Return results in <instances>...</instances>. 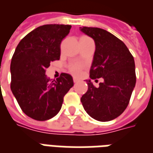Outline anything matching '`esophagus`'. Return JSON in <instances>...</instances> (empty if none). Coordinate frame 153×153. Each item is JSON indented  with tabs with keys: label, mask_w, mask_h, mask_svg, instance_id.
<instances>
[{
	"label": "esophagus",
	"mask_w": 153,
	"mask_h": 153,
	"mask_svg": "<svg viewBox=\"0 0 153 153\" xmlns=\"http://www.w3.org/2000/svg\"><path fill=\"white\" fill-rule=\"evenodd\" d=\"M78 81H79V80H78L77 78L73 77V82H74V83H77Z\"/></svg>",
	"instance_id": "obj_1"
}]
</instances>
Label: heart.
Masks as SVG:
<instances>
[{
	"label": "heart",
	"mask_w": 153,
	"mask_h": 153,
	"mask_svg": "<svg viewBox=\"0 0 153 153\" xmlns=\"http://www.w3.org/2000/svg\"><path fill=\"white\" fill-rule=\"evenodd\" d=\"M82 68H83V66L81 65V64H74V65H72V67H71L70 71L74 75H78V74L81 73Z\"/></svg>",
	"instance_id": "obj_1"
}]
</instances>
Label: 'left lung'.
<instances>
[{
  "mask_svg": "<svg viewBox=\"0 0 153 153\" xmlns=\"http://www.w3.org/2000/svg\"><path fill=\"white\" fill-rule=\"evenodd\" d=\"M81 30L91 37L96 46L89 76L104 80L97 88L90 80L86 81L88 90L81 102L93 119L111 121L129 104L136 82L134 58L124 42L105 30L83 26Z\"/></svg>",
  "mask_w": 153,
  "mask_h": 153,
  "instance_id": "left-lung-1",
  "label": "left lung"
}]
</instances>
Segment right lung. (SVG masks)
<instances>
[{"label": "right lung", "instance_id": "1", "mask_svg": "<svg viewBox=\"0 0 153 153\" xmlns=\"http://www.w3.org/2000/svg\"><path fill=\"white\" fill-rule=\"evenodd\" d=\"M70 25L48 24L30 32L18 43L10 64V88L22 111L38 121L56 116L72 86V76L61 73L56 81L45 75L50 63L59 60L60 43Z\"/></svg>", "mask_w": 153, "mask_h": 153}]
</instances>
